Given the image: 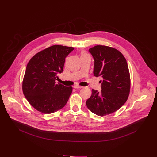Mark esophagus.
<instances>
[{
	"mask_svg": "<svg viewBox=\"0 0 157 157\" xmlns=\"http://www.w3.org/2000/svg\"><path fill=\"white\" fill-rule=\"evenodd\" d=\"M74 88H76V89H81V88H82L83 86H80V85H76L74 86Z\"/></svg>",
	"mask_w": 157,
	"mask_h": 157,
	"instance_id": "34e87169",
	"label": "esophagus"
}]
</instances>
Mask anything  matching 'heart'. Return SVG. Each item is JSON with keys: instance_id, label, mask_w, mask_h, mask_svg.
Listing matches in <instances>:
<instances>
[{"instance_id": "heart-1", "label": "heart", "mask_w": 157, "mask_h": 157, "mask_svg": "<svg viewBox=\"0 0 157 157\" xmlns=\"http://www.w3.org/2000/svg\"><path fill=\"white\" fill-rule=\"evenodd\" d=\"M87 55L86 53H85V52H82V53H81V56L83 55Z\"/></svg>"}]
</instances>
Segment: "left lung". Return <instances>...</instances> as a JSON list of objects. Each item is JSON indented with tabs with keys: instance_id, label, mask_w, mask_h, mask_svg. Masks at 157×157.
I'll return each instance as SVG.
<instances>
[{
	"instance_id": "obj_1",
	"label": "left lung",
	"mask_w": 157,
	"mask_h": 157,
	"mask_svg": "<svg viewBox=\"0 0 157 157\" xmlns=\"http://www.w3.org/2000/svg\"><path fill=\"white\" fill-rule=\"evenodd\" d=\"M94 59V75L101 76L100 92L92 90L86 105L93 113L104 116L118 110L126 102L130 90V76L126 60L118 50L102 45L90 48Z\"/></svg>"
}]
</instances>
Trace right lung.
<instances>
[{"label": "right lung", "instance_id": "add662e5", "mask_svg": "<svg viewBox=\"0 0 157 157\" xmlns=\"http://www.w3.org/2000/svg\"><path fill=\"white\" fill-rule=\"evenodd\" d=\"M74 47L53 45L38 52L29 61L22 81V91L37 111L50 114L62 109L72 92V86L56 84L65 58Z\"/></svg>", "mask_w": 157, "mask_h": 157}]
</instances>
